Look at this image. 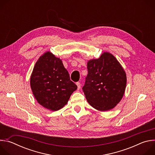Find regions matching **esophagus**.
<instances>
[{"instance_id":"34e87169","label":"esophagus","mask_w":155,"mask_h":155,"mask_svg":"<svg viewBox=\"0 0 155 155\" xmlns=\"http://www.w3.org/2000/svg\"><path fill=\"white\" fill-rule=\"evenodd\" d=\"M76 84H77V89H78V90H80V87H81L80 83V82H77V83H76Z\"/></svg>"}]
</instances>
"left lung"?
Returning <instances> with one entry per match:
<instances>
[{"label":"left lung","instance_id":"1","mask_svg":"<svg viewBox=\"0 0 155 155\" xmlns=\"http://www.w3.org/2000/svg\"><path fill=\"white\" fill-rule=\"evenodd\" d=\"M87 75L82 87L86 98L94 108L107 111L122 99L126 85V73L117 59L109 53L87 62Z\"/></svg>","mask_w":155,"mask_h":155}]
</instances>
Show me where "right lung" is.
Instances as JSON below:
<instances>
[{"label": "right lung", "instance_id": "obj_1", "mask_svg": "<svg viewBox=\"0 0 155 155\" xmlns=\"http://www.w3.org/2000/svg\"><path fill=\"white\" fill-rule=\"evenodd\" d=\"M31 87L37 102L53 111L62 108L77 89L62 61L49 51L37 61L31 77Z\"/></svg>", "mask_w": 155, "mask_h": 155}]
</instances>
